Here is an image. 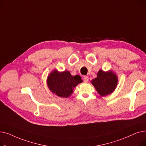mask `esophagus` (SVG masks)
I'll return each instance as SVG.
<instances>
[{"label":"esophagus","mask_w":146,"mask_h":146,"mask_svg":"<svg viewBox=\"0 0 146 146\" xmlns=\"http://www.w3.org/2000/svg\"><path fill=\"white\" fill-rule=\"evenodd\" d=\"M83 81H84V82H85V83L88 82V81H89V78L88 77V76H84V77H83Z\"/></svg>","instance_id":"34e87169"}]
</instances>
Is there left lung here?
Returning a JSON list of instances; mask_svg holds the SVG:
<instances>
[{
  "mask_svg": "<svg viewBox=\"0 0 146 146\" xmlns=\"http://www.w3.org/2000/svg\"><path fill=\"white\" fill-rule=\"evenodd\" d=\"M91 83L101 96L108 95L113 92L117 86V75L112 70L104 72L100 70L97 73V77Z\"/></svg>",
  "mask_w": 146,
  "mask_h": 146,
  "instance_id": "left-lung-1",
  "label": "left lung"
}]
</instances>
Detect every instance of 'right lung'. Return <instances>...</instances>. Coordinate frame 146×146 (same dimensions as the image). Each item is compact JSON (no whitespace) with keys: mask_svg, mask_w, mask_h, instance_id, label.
<instances>
[{"mask_svg":"<svg viewBox=\"0 0 146 146\" xmlns=\"http://www.w3.org/2000/svg\"><path fill=\"white\" fill-rule=\"evenodd\" d=\"M47 82L52 93L61 98H68L73 92V89L82 82V80L80 76H72L68 71L59 72L54 70L48 76Z\"/></svg>","mask_w":146,"mask_h":146,"instance_id":"right-lung-1","label":"right lung"}]
</instances>
